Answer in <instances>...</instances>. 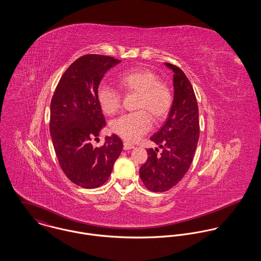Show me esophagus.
<instances>
[{
	"instance_id": "34e87169",
	"label": "esophagus",
	"mask_w": 261,
	"mask_h": 261,
	"mask_svg": "<svg viewBox=\"0 0 261 261\" xmlns=\"http://www.w3.org/2000/svg\"><path fill=\"white\" fill-rule=\"evenodd\" d=\"M134 148H135V146L132 145V144H129V143H124V144H123V149H124V150H128V149H134Z\"/></svg>"
}]
</instances>
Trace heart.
<instances>
[{
  "mask_svg": "<svg viewBox=\"0 0 261 261\" xmlns=\"http://www.w3.org/2000/svg\"><path fill=\"white\" fill-rule=\"evenodd\" d=\"M117 84L124 92L138 93L137 109L147 110L156 121L163 120L171 111L173 94L170 87L149 69L136 68L121 73L117 77ZM96 98L100 110L108 115L114 114L120 107V95L111 86L100 85ZM150 126L148 113L140 111L112 121V130L126 141L135 142L149 132Z\"/></svg>",
  "mask_w": 261,
  "mask_h": 261,
  "instance_id": "b5f03b06",
  "label": "heart"
}]
</instances>
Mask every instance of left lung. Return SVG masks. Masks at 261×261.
<instances>
[{
    "mask_svg": "<svg viewBox=\"0 0 261 261\" xmlns=\"http://www.w3.org/2000/svg\"><path fill=\"white\" fill-rule=\"evenodd\" d=\"M173 71L174 99L162 127L150 141L163 149H149L147 162L140 169L145 186L152 192H165L176 186L186 175L199 140V112L194 89L186 74L177 66L165 63Z\"/></svg>",
    "mask_w": 261,
    "mask_h": 261,
    "instance_id": "obj_1",
    "label": "left lung"
}]
</instances>
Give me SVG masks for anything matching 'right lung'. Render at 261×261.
Instances as JSON below:
<instances>
[{
	"label": "right lung",
	"mask_w": 261,
	"mask_h": 261,
	"mask_svg": "<svg viewBox=\"0 0 261 261\" xmlns=\"http://www.w3.org/2000/svg\"><path fill=\"white\" fill-rule=\"evenodd\" d=\"M113 57L88 54L67 68L60 78L50 107V135L59 165L77 186L93 189L103 185L122 149L121 140L112 135L94 148L106 119L96 93L105 74L118 64Z\"/></svg>",
	"instance_id": "obj_1"
}]
</instances>
